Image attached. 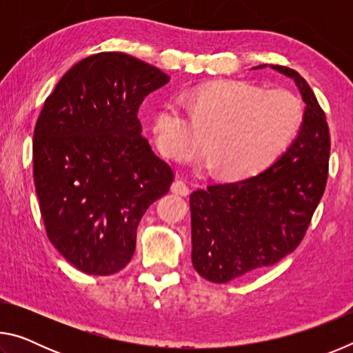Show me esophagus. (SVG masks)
<instances>
[{
	"mask_svg": "<svg viewBox=\"0 0 353 353\" xmlns=\"http://www.w3.org/2000/svg\"><path fill=\"white\" fill-rule=\"evenodd\" d=\"M171 191L174 194H179V196H187L190 193V188L183 181H174L171 185Z\"/></svg>",
	"mask_w": 353,
	"mask_h": 353,
	"instance_id": "esophagus-1",
	"label": "esophagus"
}]
</instances>
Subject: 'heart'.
<instances>
[{"label":"heart","instance_id":"obj_1","mask_svg":"<svg viewBox=\"0 0 353 353\" xmlns=\"http://www.w3.org/2000/svg\"><path fill=\"white\" fill-rule=\"evenodd\" d=\"M168 101L154 117L157 146L174 162L205 151L219 176L256 174L280 157L303 121V105L283 88L265 90L244 81L207 83L182 99Z\"/></svg>","mask_w":353,"mask_h":353}]
</instances>
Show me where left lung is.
Segmentation results:
<instances>
[{"label":"left lung","mask_w":353,"mask_h":353,"mask_svg":"<svg viewBox=\"0 0 353 353\" xmlns=\"http://www.w3.org/2000/svg\"><path fill=\"white\" fill-rule=\"evenodd\" d=\"M271 67L294 79L307 104L303 123L291 146L260 174L191 193V260L199 276L213 283L272 266L291 254L305 236L327 185L325 113L297 71Z\"/></svg>","instance_id":"1"}]
</instances>
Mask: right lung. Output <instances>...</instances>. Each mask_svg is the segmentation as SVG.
I'll use <instances>...</instances> for the list:
<instances>
[{"mask_svg": "<svg viewBox=\"0 0 353 353\" xmlns=\"http://www.w3.org/2000/svg\"><path fill=\"white\" fill-rule=\"evenodd\" d=\"M170 76L124 52L73 65L34 129V183L48 240L77 270L121 271L137 227L170 191L174 172L141 135L137 113Z\"/></svg>", "mask_w": 353, "mask_h": 353, "instance_id": "add662e5", "label": "right lung"}]
</instances>
